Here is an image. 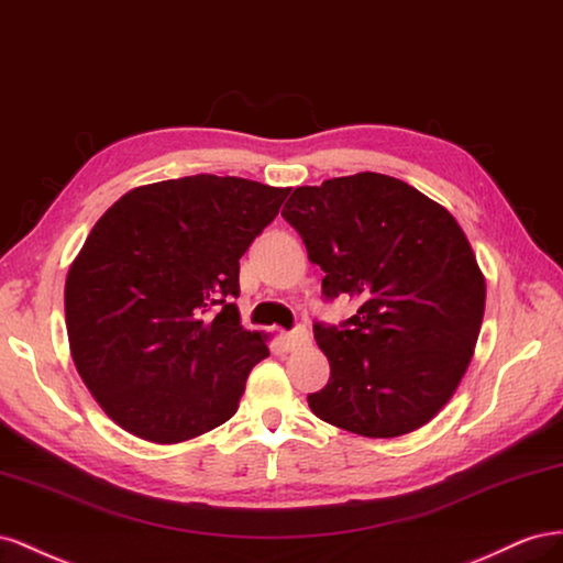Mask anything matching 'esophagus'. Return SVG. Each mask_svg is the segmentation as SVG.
Here are the masks:
<instances>
[{"mask_svg":"<svg viewBox=\"0 0 563 563\" xmlns=\"http://www.w3.org/2000/svg\"><path fill=\"white\" fill-rule=\"evenodd\" d=\"M283 340H285V346H287V349H299V346H303V344H309V330L299 325V328H295L292 332H285Z\"/></svg>","mask_w":563,"mask_h":563,"instance_id":"obj_1","label":"esophagus"}]
</instances>
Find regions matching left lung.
<instances>
[{
    "label": "left lung",
    "instance_id": "obj_1",
    "mask_svg": "<svg viewBox=\"0 0 563 563\" xmlns=\"http://www.w3.org/2000/svg\"><path fill=\"white\" fill-rule=\"evenodd\" d=\"M283 219L323 268V297H351L340 325L313 323L330 379L309 394L323 422L371 439L427 424L467 371L486 280L453 214L387 174L295 188Z\"/></svg>",
    "mask_w": 563,
    "mask_h": 563
}]
</instances>
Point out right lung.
Wrapping results in <instances>:
<instances>
[{
  "label": "right lung",
  "mask_w": 563,
  "mask_h": 563,
  "mask_svg": "<svg viewBox=\"0 0 563 563\" xmlns=\"http://www.w3.org/2000/svg\"><path fill=\"white\" fill-rule=\"evenodd\" d=\"M290 188L196 174L126 192L96 221L66 280L79 377L112 422L181 443L235 415L262 332L240 325V256Z\"/></svg>",
  "instance_id": "right-lung-1"
}]
</instances>
